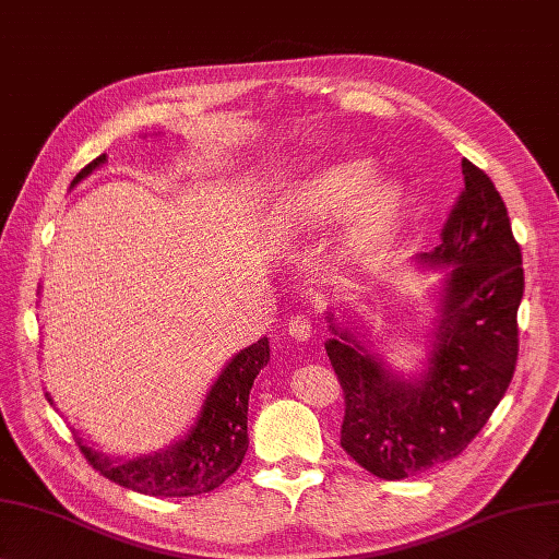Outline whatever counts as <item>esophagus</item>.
Segmentation results:
<instances>
[{
	"label": "esophagus",
	"mask_w": 559,
	"mask_h": 559,
	"mask_svg": "<svg viewBox=\"0 0 559 559\" xmlns=\"http://www.w3.org/2000/svg\"><path fill=\"white\" fill-rule=\"evenodd\" d=\"M288 334L299 342H307L313 334V321L307 313H295L288 321Z\"/></svg>",
	"instance_id": "1"
}]
</instances>
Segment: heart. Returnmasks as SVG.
I'll use <instances>...</instances> for the list:
<instances>
[{
    "label": "heart",
    "mask_w": 559,
    "mask_h": 559,
    "mask_svg": "<svg viewBox=\"0 0 559 559\" xmlns=\"http://www.w3.org/2000/svg\"><path fill=\"white\" fill-rule=\"evenodd\" d=\"M362 182L365 168L360 166H337L316 175L305 187H299L290 203L285 205L283 225L309 227L340 215ZM393 205L395 197L386 187H374L365 191L354 213L356 241H365V238H370L374 231L384 227L393 213Z\"/></svg>",
    "instance_id": "heart-1"
}]
</instances>
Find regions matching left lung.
Here are the masks:
<instances>
[{"instance_id": "left-lung-1", "label": "left lung", "mask_w": 559, "mask_h": 559, "mask_svg": "<svg viewBox=\"0 0 559 559\" xmlns=\"http://www.w3.org/2000/svg\"><path fill=\"white\" fill-rule=\"evenodd\" d=\"M464 189L424 260L454 264L428 368L393 377L348 332L325 350L344 391L342 448L384 480H403L464 452L499 405L518 365L522 252L487 173L461 162Z\"/></svg>"}]
</instances>
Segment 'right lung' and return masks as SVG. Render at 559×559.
<instances>
[{"label":"right lung","instance_id":"right-lung-1","mask_svg":"<svg viewBox=\"0 0 559 559\" xmlns=\"http://www.w3.org/2000/svg\"><path fill=\"white\" fill-rule=\"evenodd\" d=\"M100 164H105V154L79 170L72 185L84 180ZM266 362V337L236 354L205 397L197 426L164 452L133 461H111L91 450L82 440H79V450L107 480L140 493H150V497H199V493L213 491L238 471L246 456L248 395L254 377Z\"/></svg>","mask_w":559,"mask_h":559}]
</instances>
